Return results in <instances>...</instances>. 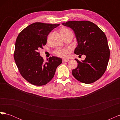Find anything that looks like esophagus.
<instances>
[{"mask_svg":"<svg viewBox=\"0 0 120 120\" xmlns=\"http://www.w3.org/2000/svg\"><path fill=\"white\" fill-rule=\"evenodd\" d=\"M68 60H67V59H63V63L68 62Z\"/></svg>","mask_w":120,"mask_h":120,"instance_id":"obj_1","label":"esophagus"}]
</instances>
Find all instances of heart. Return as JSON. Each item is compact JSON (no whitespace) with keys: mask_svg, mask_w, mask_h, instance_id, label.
Masks as SVG:
<instances>
[{"mask_svg":"<svg viewBox=\"0 0 120 120\" xmlns=\"http://www.w3.org/2000/svg\"><path fill=\"white\" fill-rule=\"evenodd\" d=\"M70 32H72L70 30L67 28H64L61 30V34L62 35H64L68 34ZM71 52V48H57L56 50H54V53L58 56L62 58H67L69 56L70 53Z\"/></svg>","mask_w":120,"mask_h":120,"instance_id":"b5f03b06","label":"heart"}]
</instances>
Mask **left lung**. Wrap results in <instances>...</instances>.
Returning a JSON list of instances; mask_svg holds the SVG:
<instances>
[{
    "label": "left lung",
    "instance_id": "left-lung-1",
    "mask_svg": "<svg viewBox=\"0 0 120 120\" xmlns=\"http://www.w3.org/2000/svg\"><path fill=\"white\" fill-rule=\"evenodd\" d=\"M63 25L75 32L78 43L75 53L86 56L82 61L75 59L78 64L72 71V75L85 83L98 80L106 71L110 58V49L105 33L90 21H70Z\"/></svg>",
    "mask_w": 120,
    "mask_h": 120
}]
</instances>
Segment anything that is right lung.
<instances>
[{
  "instance_id": "1",
  "label": "right lung",
  "mask_w": 120,
  "mask_h": 120,
  "mask_svg": "<svg viewBox=\"0 0 120 120\" xmlns=\"http://www.w3.org/2000/svg\"><path fill=\"white\" fill-rule=\"evenodd\" d=\"M60 24L35 22L28 25L16 38L14 59L21 76L35 86H43L51 81L61 58L52 56L44 61L39 50L46 45L49 32Z\"/></svg>"
}]
</instances>
